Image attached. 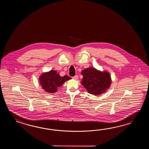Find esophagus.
Here are the masks:
<instances>
[{
    "label": "esophagus",
    "instance_id": "34e87169",
    "mask_svg": "<svg viewBox=\"0 0 149 149\" xmlns=\"http://www.w3.org/2000/svg\"><path fill=\"white\" fill-rule=\"evenodd\" d=\"M72 78H73V79H74V80H77V79H78V76H73V77H72Z\"/></svg>",
    "mask_w": 149,
    "mask_h": 149
}]
</instances>
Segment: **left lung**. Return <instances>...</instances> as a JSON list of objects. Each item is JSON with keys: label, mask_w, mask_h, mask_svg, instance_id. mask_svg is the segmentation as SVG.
Returning <instances> with one entry per match:
<instances>
[{"label": "left lung", "mask_w": 149, "mask_h": 149, "mask_svg": "<svg viewBox=\"0 0 149 149\" xmlns=\"http://www.w3.org/2000/svg\"><path fill=\"white\" fill-rule=\"evenodd\" d=\"M81 82L89 93L94 95L101 94L111 85L110 75L107 72H101L95 68H89L82 70Z\"/></svg>", "instance_id": "1"}]
</instances>
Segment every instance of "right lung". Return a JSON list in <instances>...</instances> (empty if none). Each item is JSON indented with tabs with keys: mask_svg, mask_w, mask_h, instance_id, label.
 Returning a JSON list of instances; mask_svg holds the SVG:
<instances>
[{
	"mask_svg": "<svg viewBox=\"0 0 149 149\" xmlns=\"http://www.w3.org/2000/svg\"><path fill=\"white\" fill-rule=\"evenodd\" d=\"M71 79L68 76L61 77L56 71L51 70L47 73H43L40 77V82L43 89L48 93H53L57 91L58 87L62 85L64 82Z\"/></svg>",
	"mask_w": 149,
	"mask_h": 149,
	"instance_id": "1",
	"label": "right lung"
}]
</instances>
